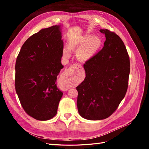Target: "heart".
<instances>
[{
    "mask_svg": "<svg viewBox=\"0 0 149 149\" xmlns=\"http://www.w3.org/2000/svg\"><path fill=\"white\" fill-rule=\"evenodd\" d=\"M102 45V39L99 37H93L91 35H85L73 40L70 45L71 50H78L77 57L81 61H87L94 56ZM63 54L66 58L71 55L70 50L67 47L63 49Z\"/></svg>",
    "mask_w": 149,
    "mask_h": 149,
    "instance_id": "b5f03b06",
    "label": "heart"
}]
</instances>
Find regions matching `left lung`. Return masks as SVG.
Masks as SVG:
<instances>
[{"label": "left lung", "mask_w": 149, "mask_h": 149, "mask_svg": "<svg viewBox=\"0 0 149 149\" xmlns=\"http://www.w3.org/2000/svg\"><path fill=\"white\" fill-rule=\"evenodd\" d=\"M104 47L84 65L85 78L76 89L79 114L85 119H106L114 113L128 87L130 61L120 37L108 29Z\"/></svg>", "instance_id": "left-lung-1"}]
</instances>
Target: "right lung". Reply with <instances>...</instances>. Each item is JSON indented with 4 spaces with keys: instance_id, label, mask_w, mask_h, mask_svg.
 I'll list each match as a JSON object with an SVG mask.
<instances>
[{
    "instance_id": "add662e5",
    "label": "right lung",
    "mask_w": 149,
    "mask_h": 149,
    "mask_svg": "<svg viewBox=\"0 0 149 149\" xmlns=\"http://www.w3.org/2000/svg\"><path fill=\"white\" fill-rule=\"evenodd\" d=\"M61 35L60 26L40 30L26 40L16 59V93L25 112L37 120L55 116L63 95L56 84L64 68Z\"/></svg>"
}]
</instances>
